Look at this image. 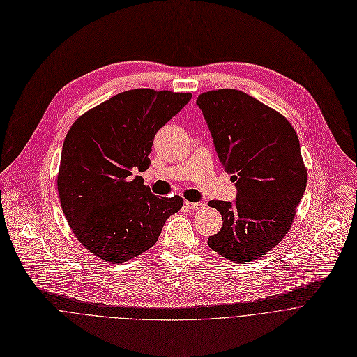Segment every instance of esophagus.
Segmentation results:
<instances>
[{"label": "esophagus", "mask_w": 357, "mask_h": 357, "mask_svg": "<svg viewBox=\"0 0 357 357\" xmlns=\"http://www.w3.org/2000/svg\"><path fill=\"white\" fill-rule=\"evenodd\" d=\"M185 205H186L189 209H192V211H197V209H202L203 206H205L202 202H189V200L185 202Z\"/></svg>", "instance_id": "1"}]
</instances>
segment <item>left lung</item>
Returning a JSON list of instances; mask_svg holds the SVG:
<instances>
[{"label":"left lung","mask_w":357,"mask_h":357,"mask_svg":"<svg viewBox=\"0 0 357 357\" xmlns=\"http://www.w3.org/2000/svg\"><path fill=\"white\" fill-rule=\"evenodd\" d=\"M196 105L237 188L234 202L208 203L223 219L208 244L245 264L266 256L291 229L308 179L299 139L282 114L240 90L202 93Z\"/></svg>","instance_id":"obj_1"}]
</instances>
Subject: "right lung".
Segmentation results:
<instances>
[{
  "mask_svg": "<svg viewBox=\"0 0 357 357\" xmlns=\"http://www.w3.org/2000/svg\"><path fill=\"white\" fill-rule=\"evenodd\" d=\"M190 93L134 89L80 116L62 148L58 192L76 238L107 263L128 261L154 245L181 196L151 193L135 171L148 169L154 137Z\"/></svg>",
  "mask_w": 357,
  "mask_h": 357,
  "instance_id": "add662e5",
  "label": "right lung"
}]
</instances>
